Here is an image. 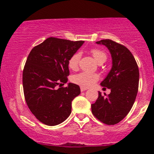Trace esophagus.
Listing matches in <instances>:
<instances>
[{
    "label": "esophagus",
    "instance_id": "obj_1",
    "mask_svg": "<svg viewBox=\"0 0 154 154\" xmlns=\"http://www.w3.org/2000/svg\"><path fill=\"white\" fill-rule=\"evenodd\" d=\"M88 88H83V87H81L80 88V91H82V92H83V91H85L86 90H87Z\"/></svg>",
    "mask_w": 154,
    "mask_h": 154
}]
</instances>
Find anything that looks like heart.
Wrapping results in <instances>:
<instances>
[{
	"label": "heart",
	"instance_id": "obj_1",
	"mask_svg": "<svg viewBox=\"0 0 154 154\" xmlns=\"http://www.w3.org/2000/svg\"><path fill=\"white\" fill-rule=\"evenodd\" d=\"M92 56H93L97 63L101 64L105 62L107 59V55L106 52L100 49L93 48L91 51ZM81 54L79 52H76L70 57L69 60V67L72 70H76L79 66L80 61ZM98 79V75L95 73L88 72H82L73 76L72 81L76 84L84 88H88L93 85Z\"/></svg>",
	"mask_w": 154,
	"mask_h": 154
}]
</instances>
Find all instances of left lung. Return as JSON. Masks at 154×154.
I'll return each mask as SVG.
<instances>
[{
    "label": "left lung",
    "instance_id": "1",
    "mask_svg": "<svg viewBox=\"0 0 154 154\" xmlns=\"http://www.w3.org/2000/svg\"><path fill=\"white\" fill-rule=\"evenodd\" d=\"M96 43L105 45L111 53L112 67L100 83L111 89V93L104 97L98 92V98L91 105L92 113L106 125H116L128 115L135 100L139 85L138 66L132 53L121 44L109 39Z\"/></svg>",
    "mask_w": 154,
    "mask_h": 154
}]
</instances>
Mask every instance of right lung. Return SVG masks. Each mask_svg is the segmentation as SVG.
I'll return each instance as SVG.
<instances>
[{"instance_id": "add662e5", "label": "right lung", "mask_w": 154, "mask_h": 154, "mask_svg": "<svg viewBox=\"0 0 154 154\" xmlns=\"http://www.w3.org/2000/svg\"><path fill=\"white\" fill-rule=\"evenodd\" d=\"M83 43L51 37L33 48L26 59L22 75L24 98L31 112L45 125H59L71 114L72 101L80 88L74 83L61 85L68 81L69 60Z\"/></svg>"}]
</instances>
